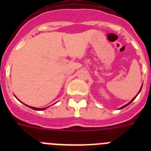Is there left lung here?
Here are the masks:
<instances>
[{"mask_svg": "<svg viewBox=\"0 0 151 151\" xmlns=\"http://www.w3.org/2000/svg\"><path fill=\"white\" fill-rule=\"evenodd\" d=\"M141 88H142V86H141ZM141 89H140L139 92H140V91H141ZM139 92H138V94H139ZM138 94H137V95H136V96H135V97H134V98H133V99H132V101H130V102H129V104H126V105H125V106H122V107H121V108H120V109H122V108L125 107V106H128V105H129V104H130L132 102V101H134V99H135V97H137V96H138Z\"/></svg>", "mask_w": 151, "mask_h": 151, "instance_id": "8db88e82", "label": "left lung"}]
</instances>
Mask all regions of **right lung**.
Returning <instances> with one entry per match:
<instances>
[{"instance_id": "right-lung-1", "label": "right lung", "mask_w": 151, "mask_h": 151, "mask_svg": "<svg viewBox=\"0 0 151 151\" xmlns=\"http://www.w3.org/2000/svg\"><path fill=\"white\" fill-rule=\"evenodd\" d=\"M27 106V105H26ZM29 106V107L32 108V109H33V110H45L46 108H36V107H33V106Z\"/></svg>"}]
</instances>
